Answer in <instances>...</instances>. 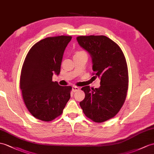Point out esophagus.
Listing matches in <instances>:
<instances>
[{"mask_svg": "<svg viewBox=\"0 0 154 154\" xmlns=\"http://www.w3.org/2000/svg\"><path fill=\"white\" fill-rule=\"evenodd\" d=\"M79 89H80V88H78V87H77V86H73V87H72V91L74 93L78 91V90H79Z\"/></svg>", "mask_w": 154, "mask_h": 154, "instance_id": "34e87169", "label": "esophagus"}]
</instances>
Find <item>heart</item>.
Returning <instances> with one entry per match:
<instances>
[{"mask_svg": "<svg viewBox=\"0 0 154 154\" xmlns=\"http://www.w3.org/2000/svg\"><path fill=\"white\" fill-rule=\"evenodd\" d=\"M81 54H86V53L83 51H77L75 55H81Z\"/></svg>", "mask_w": 154, "mask_h": 154, "instance_id": "b5f03b06", "label": "heart"}]
</instances>
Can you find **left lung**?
I'll return each mask as SVG.
<instances>
[{
  "mask_svg": "<svg viewBox=\"0 0 154 154\" xmlns=\"http://www.w3.org/2000/svg\"><path fill=\"white\" fill-rule=\"evenodd\" d=\"M77 41L92 57L93 77L100 79L99 88H82L84 99L80 103L84 114L102 123L114 118L124 103L128 89V69L122 49L106 36H80Z\"/></svg>",
  "mask_w": 154,
  "mask_h": 154,
  "instance_id": "left-lung-1",
  "label": "left lung"
}]
</instances>
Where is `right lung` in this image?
<instances>
[{
	"instance_id": "right-lung-1",
	"label": "right lung",
	"mask_w": 154,
	"mask_h": 154,
	"mask_svg": "<svg viewBox=\"0 0 154 154\" xmlns=\"http://www.w3.org/2000/svg\"><path fill=\"white\" fill-rule=\"evenodd\" d=\"M71 36L48 37L36 43L26 56L21 71L20 87L25 106L34 117L54 120L63 113L70 97L71 86L52 81L59 75L63 54Z\"/></svg>"
}]
</instances>
